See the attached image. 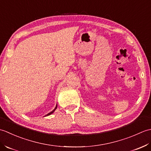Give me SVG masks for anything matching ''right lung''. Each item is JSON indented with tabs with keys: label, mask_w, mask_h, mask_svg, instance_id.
I'll return each instance as SVG.
<instances>
[{
	"label": "right lung",
	"mask_w": 151,
	"mask_h": 151,
	"mask_svg": "<svg viewBox=\"0 0 151 151\" xmlns=\"http://www.w3.org/2000/svg\"><path fill=\"white\" fill-rule=\"evenodd\" d=\"M57 108V104H56V107H55V108H54V110L52 111H50V113H49V114H47L46 115H45V116H47V115H50V114H52V113H53V112L54 111H55V110H56V109Z\"/></svg>",
	"instance_id": "add662e5"
}]
</instances>
